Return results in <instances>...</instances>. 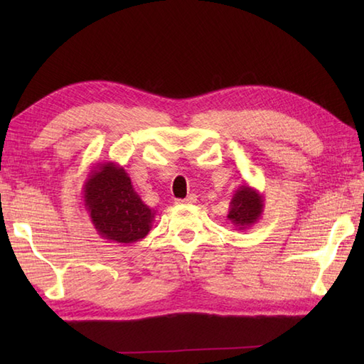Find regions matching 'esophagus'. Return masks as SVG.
I'll use <instances>...</instances> for the list:
<instances>
[{
	"label": "esophagus",
	"instance_id": "34e87169",
	"mask_svg": "<svg viewBox=\"0 0 364 364\" xmlns=\"http://www.w3.org/2000/svg\"><path fill=\"white\" fill-rule=\"evenodd\" d=\"M197 202V196L196 194H191V196H188L186 198H183V200H176V205H194Z\"/></svg>",
	"mask_w": 364,
	"mask_h": 364
}]
</instances>
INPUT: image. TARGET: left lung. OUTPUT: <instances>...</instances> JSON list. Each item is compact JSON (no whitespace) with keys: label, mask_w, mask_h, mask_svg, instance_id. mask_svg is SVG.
Segmentation results:
<instances>
[{"label":"left lung","mask_w":364,"mask_h":364,"mask_svg":"<svg viewBox=\"0 0 364 364\" xmlns=\"http://www.w3.org/2000/svg\"><path fill=\"white\" fill-rule=\"evenodd\" d=\"M262 210H264V197L257 189L244 183L231 197L227 218L236 230H245L261 219Z\"/></svg>","instance_id":"obj_1"}]
</instances>
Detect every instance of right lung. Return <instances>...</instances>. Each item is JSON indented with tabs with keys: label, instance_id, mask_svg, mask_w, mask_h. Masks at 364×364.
<instances>
[{
	"label": "right lung",
	"instance_id": "right-lung-1",
	"mask_svg": "<svg viewBox=\"0 0 364 364\" xmlns=\"http://www.w3.org/2000/svg\"><path fill=\"white\" fill-rule=\"evenodd\" d=\"M82 202L97 233L117 244L144 239L156 214L142 202L127 170L112 161L97 162L90 170L82 186Z\"/></svg>",
	"mask_w": 364,
	"mask_h": 364
}]
</instances>
